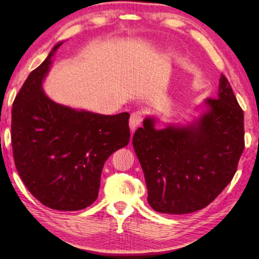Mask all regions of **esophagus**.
<instances>
[{"label": "esophagus", "instance_id": "34e87169", "mask_svg": "<svg viewBox=\"0 0 259 259\" xmlns=\"http://www.w3.org/2000/svg\"><path fill=\"white\" fill-rule=\"evenodd\" d=\"M143 119V112L141 111H135L132 114H131L130 117V128H131V132H134L135 128H137L138 126L141 125Z\"/></svg>", "mask_w": 259, "mask_h": 259}]
</instances>
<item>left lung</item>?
<instances>
[{
  "label": "left lung",
  "mask_w": 259,
  "mask_h": 259,
  "mask_svg": "<svg viewBox=\"0 0 259 259\" xmlns=\"http://www.w3.org/2000/svg\"><path fill=\"white\" fill-rule=\"evenodd\" d=\"M188 124L156 128L148 116L133 135L145 175L148 203L155 211L185 214L204 209L234 177L244 149L243 111L228 80L220 75L217 99L198 105Z\"/></svg>",
  "instance_id": "8db88e82"
}]
</instances>
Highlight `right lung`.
Listing matches in <instances>:
<instances>
[{
  "label": "right lung",
  "instance_id": "obj_1",
  "mask_svg": "<svg viewBox=\"0 0 259 259\" xmlns=\"http://www.w3.org/2000/svg\"><path fill=\"white\" fill-rule=\"evenodd\" d=\"M63 42L29 73L16 96L11 142L17 171L33 196L50 209L78 211L97 198L105 160L128 145L130 114L74 109L46 94L44 81Z\"/></svg>",
  "mask_w": 259,
  "mask_h": 259
}]
</instances>
